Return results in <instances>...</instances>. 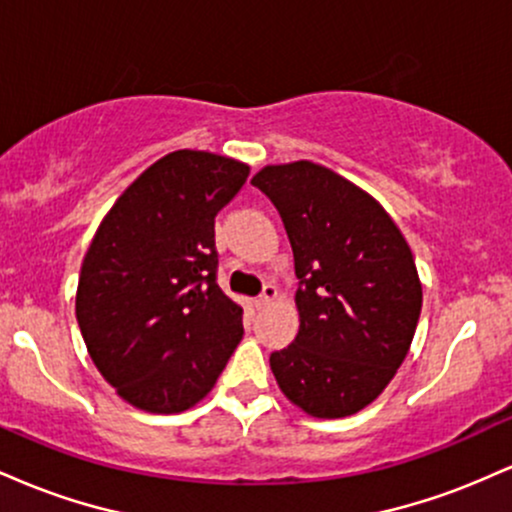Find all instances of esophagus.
Instances as JSON below:
<instances>
[{"label":"esophagus","mask_w":512,"mask_h":512,"mask_svg":"<svg viewBox=\"0 0 512 512\" xmlns=\"http://www.w3.org/2000/svg\"><path fill=\"white\" fill-rule=\"evenodd\" d=\"M276 298V286L274 284H264V289L260 293V298H257V305H267L272 303Z\"/></svg>","instance_id":"obj_1"}]
</instances>
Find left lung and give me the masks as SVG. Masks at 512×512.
<instances>
[{
    "label": "left lung",
    "instance_id": "obj_1",
    "mask_svg": "<svg viewBox=\"0 0 512 512\" xmlns=\"http://www.w3.org/2000/svg\"><path fill=\"white\" fill-rule=\"evenodd\" d=\"M296 264L301 327L269 356L281 392L305 414L342 419L368 407L407 358L421 315L414 255L368 192L310 161L264 166Z\"/></svg>",
    "mask_w": 512,
    "mask_h": 512
}]
</instances>
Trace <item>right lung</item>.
Listing matches in <instances>:
<instances>
[{
  "label": "right lung",
  "instance_id": "obj_1",
  "mask_svg": "<svg viewBox=\"0 0 512 512\" xmlns=\"http://www.w3.org/2000/svg\"><path fill=\"white\" fill-rule=\"evenodd\" d=\"M250 168L209 151H173L105 214L81 264L76 320L117 395L178 414L209 395L243 339V308L216 284V214Z\"/></svg>",
  "mask_w": 512,
  "mask_h": 512
}]
</instances>
